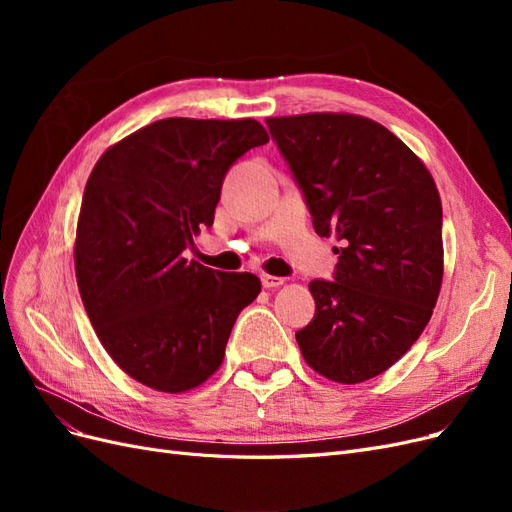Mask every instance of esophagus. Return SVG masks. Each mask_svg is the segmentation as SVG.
Segmentation results:
<instances>
[{
  "label": "esophagus",
  "mask_w": 512,
  "mask_h": 512,
  "mask_svg": "<svg viewBox=\"0 0 512 512\" xmlns=\"http://www.w3.org/2000/svg\"><path fill=\"white\" fill-rule=\"evenodd\" d=\"M260 282L265 288H280L284 284V277H277V275H260Z\"/></svg>",
  "instance_id": "34e87169"
}]
</instances>
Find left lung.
<instances>
[{
	"label": "left lung",
	"mask_w": 512,
	"mask_h": 512,
	"mask_svg": "<svg viewBox=\"0 0 512 512\" xmlns=\"http://www.w3.org/2000/svg\"><path fill=\"white\" fill-rule=\"evenodd\" d=\"M320 237H335V280L309 282L314 320L297 331L320 376H380L423 333L442 273V203L427 166L378 121L350 113L269 117Z\"/></svg>",
	"instance_id": "1"
}]
</instances>
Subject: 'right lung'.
Here are the masks:
<instances>
[{
    "instance_id": "right-lung-1",
    "label": "right lung",
    "mask_w": 512,
    "mask_h": 512,
    "mask_svg": "<svg viewBox=\"0 0 512 512\" xmlns=\"http://www.w3.org/2000/svg\"><path fill=\"white\" fill-rule=\"evenodd\" d=\"M265 143L256 119L168 117L108 147L91 170L76 284L104 350L149 389L185 393L211 378L258 297L256 275L188 262L183 250L213 224L228 168Z\"/></svg>"
}]
</instances>
